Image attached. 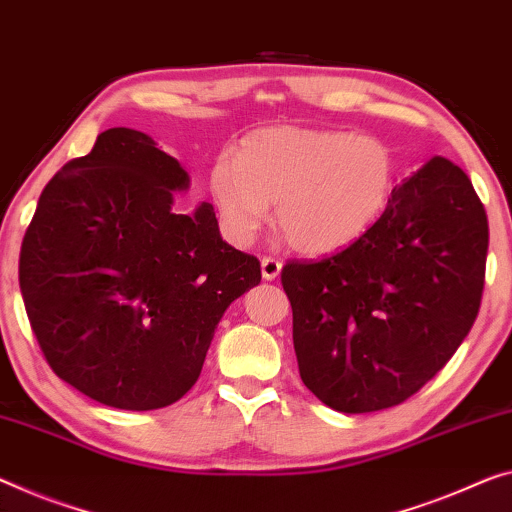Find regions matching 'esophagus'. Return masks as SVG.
Segmentation results:
<instances>
[{
  "label": "esophagus",
  "instance_id": "obj_1",
  "mask_svg": "<svg viewBox=\"0 0 512 512\" xmlns=\"http://www.w3.org/2000/svg\"><path fill=\"white\" fill-rule=\"evenodd\" d=\"M261 272H263V279L274 281L281 272V261H279V258H274V256H263L261 258Z\"/></svg>",
  "mask_w": 512,
  "mask_h": 512
}]
</instances>
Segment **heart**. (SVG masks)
Listing matches in <instances>:
<instances>
[{"label":"heart","mask_w":512,"mask_h":512,"mask_svg":"<svg viewBox=\"0 0 512 512\" xmlns=\"http://www.w3.org/2000/svg\"><path fill=\"white\" fill-rule=\"evenodd\" d=\"M396 171V155L380 137L267 128L215 164L210 190L235 245H249L277 203L274 222L288 245L320 256L348 247L382 217Z\"/></svg>","instance_id":"obj_1"}]
</instances>
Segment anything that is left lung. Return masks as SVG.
<instances>
[{
  "label": "left lung",
  "mask_w": 512,
  "mask_h": 512,
  "mask_svg": "<svg viewBox=\"0 0 512 512\" xmlns=\"http://www.w3.org/2000/svg\"><path fill=\"white\" fill-rule=\"evenodd\" d=\"M487 215L465 171L432 157L361 238L288 261L300 377L345 414L387 410L430 382L465 341L485 286Z\"/></svg>",
  "instance_id": "8db88e82"
}]
</instances>
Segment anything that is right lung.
<instances>
[{"label": "right lung", "mask_w": 512, "mask_h": 512, "mask_svg": "<svg viewBox=\"0 0 512 512\" xmlns=\"http://www.w3.org/2000/svg\"><path fill=\"white\" fill-rule=\"evenodd\" d=\"M190 176L139 130L100 132L38 199L20 290L47 364L116 410H160L199 380L217 322L261 283L256 256L226 245Z\"/></svg>", "instance_id": "add662e5"}]
</instances>
